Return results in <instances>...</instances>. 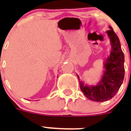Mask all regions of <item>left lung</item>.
I'll use <instances>...</instances> for the list:
<instances>
[{"label":"left lung","mask_w":131,"mask_h":131,"mask_svg":"<svg viewBox=\"0 0 131 131\" xmlns=\"http://www.w3.org/2000/svg\"><path fill=\"white\" fill-rule=\"evenodd\" d=\"M106 31L112 49L110 54L104 62L105 70L96 85L85 84L77 74L80 88L84 95L94 102H106L115 95L122 84L125 76L124 54L121 50L119 39L112 27Z\"/></svg>","instance_id":"obj_1"}]
</instances>
